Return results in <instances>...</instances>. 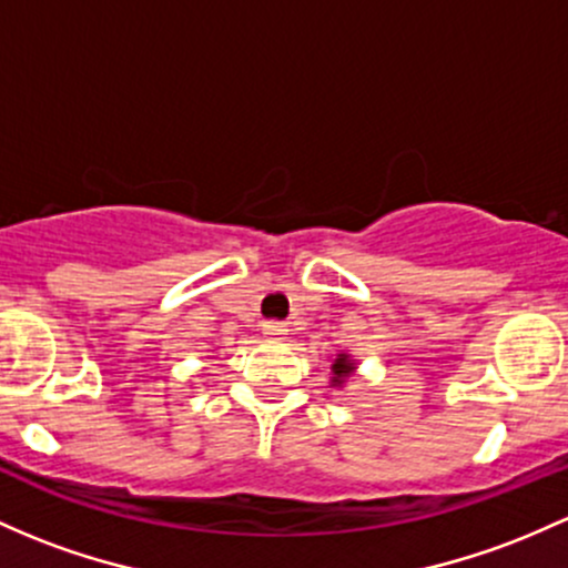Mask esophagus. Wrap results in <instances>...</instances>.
<instances>
[{
	"label": "esophagus",
	"instance_id": "1",
	"mask_svg": "<svg viewBox=\"0 0 568 568\" xmlns=\"http://www.w3.org/2000/svg\"><path fill=\"white\" fill-rule=\"evenodd\" d=\"M261 332H264L266 336H272V339H283V336L288 334V326L280 321H266L264 326H261Z\"/></svg>",
	"mask_w": 568,
	"mask_h": 568
}]
</instances>
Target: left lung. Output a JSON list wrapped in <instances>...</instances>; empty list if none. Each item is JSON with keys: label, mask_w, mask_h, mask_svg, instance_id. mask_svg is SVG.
Returning <instances> with one entry per match:
<instances>
[{"label": "left lung", "mask_w": 568, "mask_h": 568, "mask_svg": "<svg viewBox=\"0 0 568 568\" xmlns=\"http://www.w3.org/2000/svg\"><path fill=\"white\" fill-rule=\"evenodd\" d=\"M332 372H334L332 385H345V379L355 372V361L347 353H336V358H334V364H332Z\"/></svg>", "instance_id": "1"}]
</instances>
